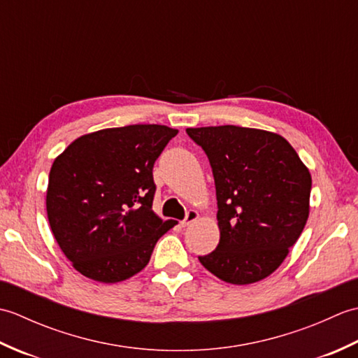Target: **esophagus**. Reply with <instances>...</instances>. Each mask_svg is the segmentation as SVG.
Masks as SVG:
<instances>
[{"label":"esophagus","mask_w":358,"mask_h":358,"mask_svg":"<svg viewBox=\"0 0 358 358\" xmlns=\"http://www.w3.org/2000/svg\"><path fill=\"white\" fill-rule=\"evenodd\" d=\"M196 220H199V212L194 210V209L187 210V214H186L185 220H183V222H181V226L186 227V226H189V224H192L194 222H196Z\"/></svg>","instance_id":"34e87169"}]
</instances>
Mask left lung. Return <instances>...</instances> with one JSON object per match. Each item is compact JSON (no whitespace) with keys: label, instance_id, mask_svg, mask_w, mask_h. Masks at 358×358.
<instances>
[{"label":"left lung","instance_id":"obj_1","mask_svg":"<svg viewBox=\"0 0 358 358\" xmlns=\"http://www.w3.org/2000/svg\"><path fill=\"white\" fill-rule=\"evenodd\" d=\"M215 180L220 243L200 263L220 280L250 285L275 271L309 217L313 178L283 136L240 126L189 127Z\"/></svg>","mask_w":358,"mask_h":358}]
</instances>
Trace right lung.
Returning a JSON list of instances; mask_svg holds the SVG:
<instances>
[{"label":"right lung","instance_id":"right-lung-1","mask_svg":"<svg viewBox=\"0 0 358 358\" xmlns=\"http://www.w3.org/2000/svg\"><path fill=\"white\" fill-rule=\"evenodd\" d=\"M177 129L132 124L71 143L50 167L45 208L58 246L83 275L118 283L146 268L173 227L152 210V169Z\"/></svg>","mask_w":358,"mask_h":358}]
</instances>
